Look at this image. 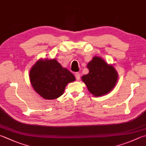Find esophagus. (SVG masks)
<instances>
[{
	"mask_svg": "<svg viewBox=\"0 0 146 146\" xmlns=\"http://www.w3.org/2000/svg\"><path fill=\"white\" fill-rule=\"evenodd\" d=\"M75 76H76V78L77 80H79V79H80V76H80V74H79V72L76 73Z\"/></svg>",
	"mask_w": 146,
	"mask_h": 146,
	"instance_id": "1",
	"label": "esophagus"
}]
</instances>
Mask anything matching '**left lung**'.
<instances>
[{"label":"left lung","instance_id":"8db88e82","mask_svg":"<svg viewBox=\"0 0 146 146\" xmlns=\"http://www.w3.org/2000/svg\"><path fill=\"white\" fill-rule=\"evenodd\" d=\"M89 73L82 76V81L94 97L106 95L114 89L118 74L113 65L108 64L102 58L95 56L87 64Z\"/></svg>","mask_w":146,"mask_h":146}]
</instances>
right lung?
Returning a JSON list of instances; mask_svg holds the SVG:
<instances>
[{"label": "right lung", "mask_w": 146, "mask_h": 146, "mask_svg": "<svg viewBox=\"0 0 146 146\" xmlns=\"http://www.w3.org/2000/svg\"><path fill=\"white\" fill-rule=\"evenodd\" d=\"M29 78L33 88L46 100L60 97L67 84L76 80L73 74L56 58L38 60L30 69Z\"/></svg>", "instance_id": "right-lung-1"}]
</instances>
